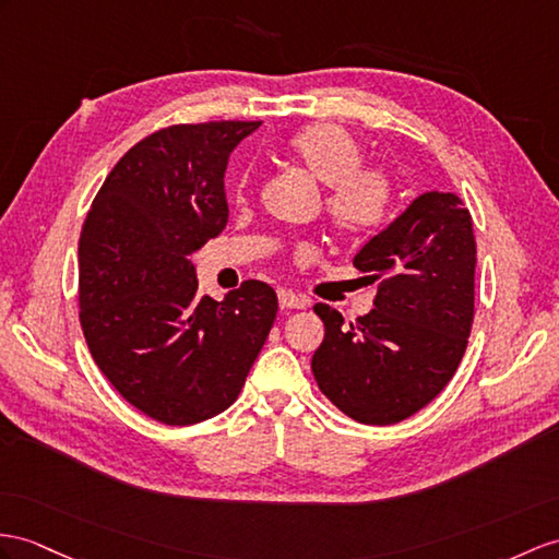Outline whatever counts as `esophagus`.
I'll return each instance as SVG.
<instances>
[{"instance_id":"34e87169","label":"esophagus","mask_w":559,"mask_h":559,"mask_svg":"<svg viewBox=\"0 0 559 559\" xmlns=\"http://www.w3.org/2000/svg\"><path fill=\"white\" fill-rule=\"evenodd\" d=\"M280 298V308H306L310 304V298L304 294H296L292 289H282L277 294Z\"/></svg>"}]
</instances>
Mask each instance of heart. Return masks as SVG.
I'll return each mask as SVG.
<instances>
[{
    "mask_svg": "<svg viewBox=\"0 0 559 559\" xmlns=\"http://www.w3.org/2000/svg\"><path fill=\"white\" fill-rule=\"evenodd\" d=\"M287 152L326 185L324 211L332 225L348 237H367L382 229L393 213L396 185L379 166H362L365 152L356 134L336 122H316L292 134ZM247 192V177L237 194Z\"/></svg>",
    "mask_w": 559,
    "mask_h": 559,
    "instance_id": "heart-1",
    "label": "heart"
}]
</instances>
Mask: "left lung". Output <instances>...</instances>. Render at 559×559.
Wrapping results in <instances>:
<instances>
[{"label":"left lung","mask_w":559,"mask_h":559,"mask_svg":"<svg viewBox=\"0 0 559 559\" xmlns=\"http://www.w3.org/2000/svg\"><path fill=\"white\" fill-rule=\"evenodd\" d=\"M379 282L356 322L326 304L312 356L320 391L360 425H396L431 403L465 356L474 322L472 215L451 192L419 194L353 258Z\"/></svg>","instance_id":"1"}]
</instances>
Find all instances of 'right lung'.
<instances>
[{"label": "right lung", "instance_id": "add662e5", "mask_svg": "<svg viewBox=\"0 0 559 559\" xmlns=\"http://www.w3.org/2000/svg\"><path fill=\"white\" fill-rule=\"evenodd\" d=\"M258 120L170 126L108 173L80 235V324L94 362L144 415L187 427L227 411L277 318L249 280L197 298V249L227 225L225 168Z\"/></svg>", "mask_w": 559, "mask_h": 559}]
</instances>
